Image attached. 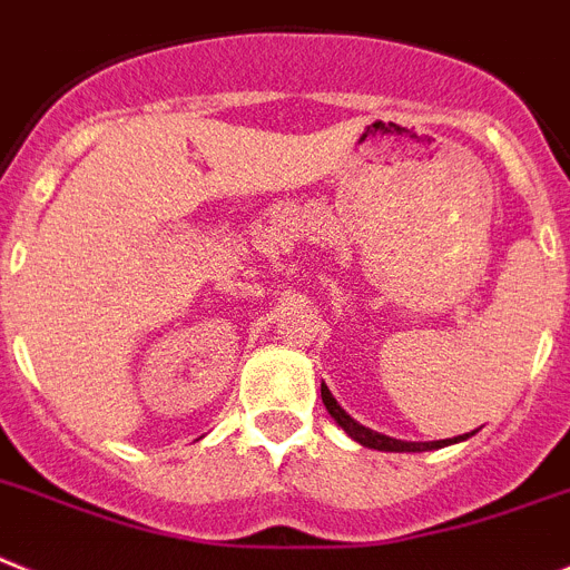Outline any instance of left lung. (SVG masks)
Wrapping results in <instances>:
<instances>
[{"label": "left lung", "mask_w": 570, "mask_h": 570, "mask_svg": "<svg viewBox=\"0 0 570 570\" xmlns=\"http://www.w3.org/2000/svg\"><path fill=\"white\" fill-rule=\"evenodd\" d=\"M321 397H323V406H326V412L335 417V423L341 425L343 432L348 434V438L355 440V443L366 445V449H377V451H434V449H443V445H451V443H460V440H469L471 434H458V438H449V440H432V443H412V440H394V438H386V434L381 432H372V429H366V425L357 423L355 417H348L346 412L341 409V403H337L335 397H332V392L326 389V383H321Z\"/></svg>", "instance_id": "left-lung-1"}]
</instances>
